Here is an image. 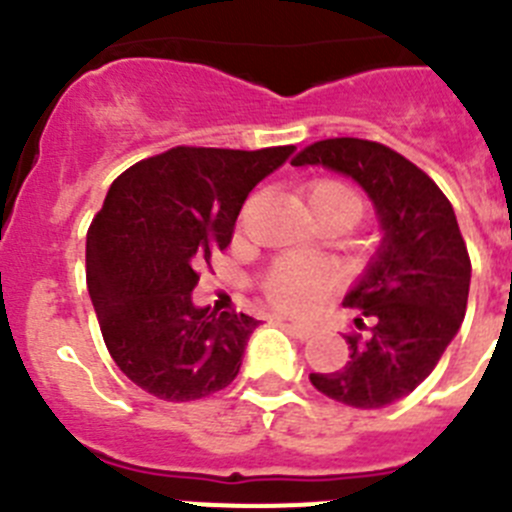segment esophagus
<instances>
[{
  "instance_id": "esophagus-1",
  "label": "esophagus",
  "mask_w": 512,
  "mask_h": 512,
  "mask_svg": "<svg viewBox=\"0 0 512 512\" xmlns=\"http://www.w3.org/2000/svg\"><path fill=\"white\" fill-rule=\"evenodd\" d=\"M287 328H289V333H295V336L302 338V341H305V338H310L312 333H315V325L300 323V320H289Z\"/></svg>"
}]
</instances>
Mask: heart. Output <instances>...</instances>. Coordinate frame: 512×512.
I'll return each instance as SVG.
<instances>
[{
	"instance_id": "1",
	"label": "heart",
	"mask_w": 512,
	"mask_h": 512,
	"mask_svg": "<svg viewBox=\"0 0 512 512\" xmlns=\"http://www.w3.org/2000/svg\"><path fill=\"white\" fill-rule=\"evenodd\" d=\"M312 215L341 217L346 228L356 225L366 212L361 192L341 179H320L307 187ZM333 282V271L325 261L305 256H284L264 274V295L279 310L307 312L323 300Z\"/></svg>"
}]
</instances>
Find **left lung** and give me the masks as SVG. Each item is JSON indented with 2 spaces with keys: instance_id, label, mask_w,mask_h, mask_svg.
<instances>
[{
  "instance_id": "1",
  "label": "left lung",
  "mask_w": 512,
  "mask_h": 512,
  "mask_svg": "<svg viewBox=\"0 0 512 512\" xmlns=\"http://www.w3.org/2000/svg\"><path fill=\"white\" fill-rule=\"evenodd\" d=\"M292 164L351 176L379 212L382 248L343 300L359 310L346 366L310 382L351 408H384L436 369L467 312L472 261L454 207L423 169L377 140H318Z\"/></svg>"
}]
</instances>
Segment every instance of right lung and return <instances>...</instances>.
<instances>
[{
	"label": "right lung",
	"instance_id": "obj_1",
	"mask_svg": "<svg viewBox=\"0 0 512 512\" xmlns=\"http://www.w3.org/2000/svg\"><path fill=\"white\" fill-rule=\"evenodd\" d=\"M295 146H176L122 171L87 233V287L120 372L166 402L202 400L238 372L259 320L194 307L200 269L233 241L256 184Z\"/></svg>",
	"mask_w": 512,
	"mask_h": 512
}]
</instances>
